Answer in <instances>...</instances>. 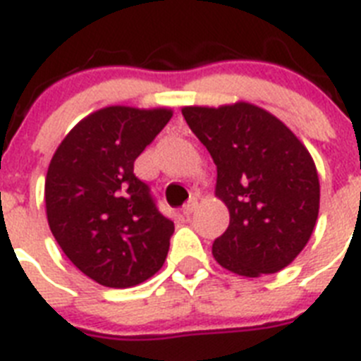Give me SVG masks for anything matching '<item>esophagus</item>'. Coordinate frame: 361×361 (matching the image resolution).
Here are the masks:
<instances>
[{"label":"esophagus","instance_id":"obj_1","mask_svg":"<svg viewBox=\"0 0 361 361\" xmlns=\"http://www.w3.org/2000/svg\"><path fill=\"white\" fill-rule=\"evenodd\" d=\"M197 208H199V202H197V199H191V200H188V202L183 206V213L186 216H190L191 213L195 212Z\"/></svg>","mask_w":361,"mask_h":361}]
</instances>
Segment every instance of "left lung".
<instances>
[{
  "mask_svg": "<svg viewBox=\"0 0 361 361\" xmlns=\"http://www.w3.org/2000/svg\"><path fill=\"white\" fill-rule=\"evenodd\" d=\"M183 116L215 162V195L229 209L228 229L213 242L216 262L250 279L289 266L320 209L311 153L282 121L245 101L184 106Z\"/></svg>",
  "mask_w": 361,
  "mask_h": 361,
  "instance_id": "8db88e82",
  "label": "left lung"
}]
</instances>
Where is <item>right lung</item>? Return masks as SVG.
<instances>
[{
	"label": "right lung",
	"mask_w": 361,
	"mask_h": 361,
	"mask_svg": "<svg viewBox=\"0 0 361 361\" xmlns=\"http://www.w3.org/2000/svg\"><path fill=\"white\" fill-rule=\"evenodd\" d=\"M171 116L170 108H101L70 130L50 161V231L70 262L101 286L132 288L164 264L175 226L133 162Z\"/></svg>",
	"instance_id": "right-lung-1"
}]
</instances>
